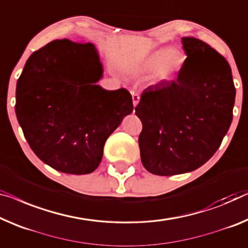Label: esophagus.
Wrapping results in <instances>:
<instances>
[{
    "mask_svg": "<svg viewBox=\"0 0 248 248\" xmlns=\"http://www.w3.org/2000/svg\"><path fill=\"white\" fill-rule=\"evenodd\" d=\"M139 100H140L139 94H137V93H134V94H132V102H134V107H136L137 105H138Z\"/></svg>",
    "mask_w": 248,
    "mask_h": 248,
    "instance_id": "obj_1",
    "label": "esophagus"
}]
</instances>
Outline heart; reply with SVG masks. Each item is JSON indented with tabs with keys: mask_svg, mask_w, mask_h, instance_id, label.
<instances>
[{
	"mask_svg": "<svg viewBox=\"0 0 248 248\" xmlns=\"http://www.w3.org/2000/svg\"><path fill=\"white\" fill-rule=\"evenodd\" d=\"M185 59L172 49H160L148 58L145 63L147 72H157L158 81H167L183 68Z\"/></svg>",
	"mask_w": 248,
	"mask_h": 248,
	"instance_id": "obj_1",
	"label": "heart"
}]
</instances>
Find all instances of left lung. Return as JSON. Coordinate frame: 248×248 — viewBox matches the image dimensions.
<instances>
[{
  "label": "left lung",
  "instance_id": "1",
  "mask_svg": "<svg viewBox=\"0 0 248 248\" xmlns=\"http://www.w3.org/2000/svg\"><path fill=\"white\" fill-rule=\"evenodd\" d=\"M187 54L176 80L142 91L136 114L141 162L148 171L172 176L193 171L218 149L232 120L235 86L223 55L186 36Z\"/></svg>",
  "mask_w": 248,
  "mask_h": 248
}]
</instances>
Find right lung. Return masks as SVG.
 Listing matches in <instances>:
<instances>
[{
  "label": "right lung",
  "mask_w": 248,
  "mask_h": 248,
  "mask_svg": "<svg viewBox=\"0 0 248 248\" xmlns=\"http://www.w3.org/2000/svg\"><path fill=\"white\" fill-rule=\"evenodd\" d=\"M102 65L92 43L55 40L28 59L16 83V113L25 139L43 162L86 175L103 146L134 110L131 94L95 84Z\"/></svg>",
  "instance_id": "obj_1"
}]
</instances>
